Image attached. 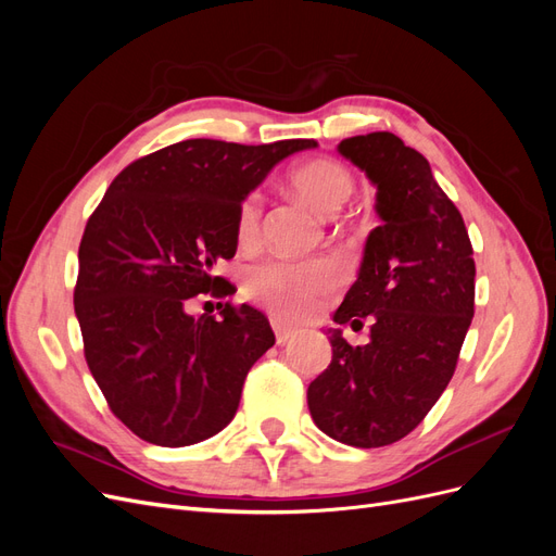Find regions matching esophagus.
Returning a JSON list of instances; mask_svg holds the SVG:
<instances>
[{"instance_id": "34e87169", "label": "esophagus", "mask_w": 556, "mask_h": 556, "mask_svg": "<svg viewBox=\"0 0 556 556\" xmlns=\"http://www.w3.org/2000/svg\"><path fill=\"white\" fill-rule=\"evenodd\" d=\"M271 327H274V333H276V343L278 345H285L288 343L292 336H294V329H290V327H285L282 323H278V319H271Z\"/></svg>"}]
</instances>
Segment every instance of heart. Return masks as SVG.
<instances>
[{
	"mask_svg": "<svg viewBox=\"0 0 556 556\" xmlns=\"http://www.w3.org/2000/svg\"><path fill=\"white\" fill-rule=\"evenodd\" d=\"M290 185L317 211L331 215L355 190V176L341 160L315 157L294 166ZM260 220L262 197L252 192L239 204L237 220H233V231L241 245H250L257 239ZM336 280L339 274L329 262H264L245 274L243 292L282 319H301L315 308L319 296L333 288Z\"/></svg>",
	"mask_w": 556,
	"mask_h": 556,
	"instance_id": "1",
	"label": "heart"
}]
</instances>
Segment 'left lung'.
I'll use <instances>...</instances> for the list:
<instances>
[{"instance_id": "left-lung-1", "label": "left lung", "mask_w": 556, "mask_h": 556, "mask_svg": "<svg viewBox=\"0 0 556 556\" xmlns=\"http://www.w3.org/2000/svg\"><path fill=\"white\" fill-rule=\"evenodd\" d=\"M339 153L368 176L382 225L368 233L355 285L333 313L371 341L329 329L331 364L308 384L315 425L352 447L408 435L457 368L476 306V262L464 217L422 153L392 131L343 139Z\"/></svg>"}]
</instances>
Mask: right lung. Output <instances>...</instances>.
I'll list each match as a JSON object with an SVG mask.
<instances>
[{"label":"right lung","instance_id":"right-lung-1","mask_svg":"<svg viewBox=\"0 0 556 556\" xmlns=\"http://www.w3.org/2000/svg\"><path fill=\"white\" fill-rule=\"evenodd\" d=\"M315 146H166L125 166L90 215L74 290L83 352L111 413L139 439L192 445L237 415L250 366L276 343L271 325L245 304L201 317L185 304L229 294L211 271L237 252L239 204L280 160Z\"/></svg>","mask_w":556,"mask_h":556}]
</instances>
